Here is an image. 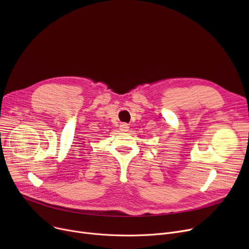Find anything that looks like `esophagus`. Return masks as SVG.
Instances as JSON below:
<instances>
[{
	"label": "esophagus",
	"instance_id": "obj_1",
	"mask_svg": "<svg viewBox=\"0 0 249 249\" xmlns=\"http://www.w3.org/2000/svg\"><path fill=\"white\" fill-rule=\"evenodd\" d=\"M120 130H121V131H123V132H127L128 130H129V125L126 124V123L121 124L120 125Z\"/></svg>",
	"mask_w": 249,
	"mask_h": 249
}]
</instances>
